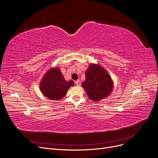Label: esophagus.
Instances as JSON below:
<instances>
[{"label":"esophagus","instance_id":"1","mask_svg":"<svg viewBox=\"0 0 158 158\" xmlns=\"http://www.w3.org/2000/svg\"><path fill=\"white\" fill-rule=\"evenodd\" d=\"M76 84L77 86H80V85H81V82H80V80H78L76 81Z\"/></svg>","mask_w":158,"mask_h":158}]
</instances>
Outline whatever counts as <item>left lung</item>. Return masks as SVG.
I'll return each instance as SVG.
<instances>
[{
	"label": "left lung",
	"instance_id": "left-lung-1",
	"mask_svg": "<svg viewBox=\"0 0 158 158\" xmlns=\"http://www.w3.org/2000/svg\"><path fill=\"white\" fill-rule=\"evenodd\" d=\"M82 86L88 97L94 102L107 98L113 89V81L107 70L98 64L89 65Z\"/></svg>",
	"mask_w": 158,
	"mask_h": 158
}]
</instances>
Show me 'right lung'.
I'll return each mask as SVG.
<instances>
[{
    "instance_id": "add662e5",
    "label": "right lung",
    "mask_w": 158,
    "mask_h": 158,
    "mask_svg": "<svg viewBox=\"0 0 158 158\" xmlns=\"http://www.w3.org/2000/svg\"><path fill=\"white\" fill-rule=\"evenodd\" d=\"M74 85L73 80H65L60 68L55 66L47 70L43 76L40 89L46 98L58 101L65 96L69 89Z\"/></svg>"
}]
</instances>
